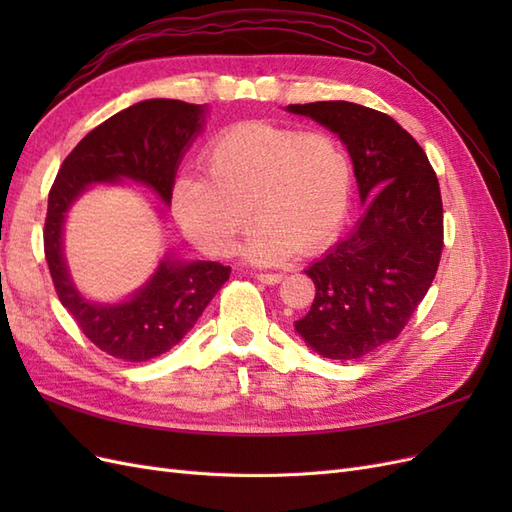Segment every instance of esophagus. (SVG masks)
Masks as SVG:
<instances>
[{
    "mask_svg": "<svg viewBox=\"0 0 512 512\" xmlns=\"http://www.w3.org/2000/svg\"><path fill=\"white\" fill-rule=\"evenodd\" d=\"M254 277H256L258 282H262V284L275 286V284H280L284 280V273H256Z\"/></svg>",
    "mask_w": 512,
    "mask_h": 512,
    "instance_id": "34e87169",
    "label": "esophagus"
}]
</instances>
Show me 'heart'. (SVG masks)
I'll list each match as a JSON object with an SVG mask.
<instances>
[{
    "label": "heart",
    "mask_w": 512,
    "mask_h": 512,
    "mask_svg": "<svg viewBox=\"0 0 512 512\" xmlns=\"http://www.w3.org/2000/svg\"><path fill=\"white\" fill-rule=\"evenodd\" d=\"M203 164L207 177L181 175L170 205L185 235L207 254L228 256L250 213L258 224L243 254L256 265H277L294 250L314 254L344 224L352 168L329 132L237 123L205 147Z\"/></svg>",
    "instance_id": "heart-1"
}]
</instances>
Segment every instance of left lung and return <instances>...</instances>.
<instances>
[{
    "instance_id": "8db88e82",
    "label": "left lung",
    "mask_w": 512,
    "mask_h": 512,
    "mask_svg": "<svg viewBox=\"0 0 512 512\" xmlns=\"http://www.w3.org/2000/svg\"><path fill=\"white\" fill-rule=\"evenodd\" d=\"M339 136L365 211L350 235L305 269L316 286L294 331L324 359L354 361L395 339L423 301L442 254L438 177L414 138L354 102L290 104Z\"/></svg>"
}]
</instances>
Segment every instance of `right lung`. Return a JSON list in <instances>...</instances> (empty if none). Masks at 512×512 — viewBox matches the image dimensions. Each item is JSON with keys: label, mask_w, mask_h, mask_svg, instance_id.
<instances>
[{"label": "right lung", "mask_w": 512, "mask_h": 512, "mask_svg": "<svg viewBox=\"0 0 512 512\" xmlns=\"http://www.w3.org/2000/svg\"><path fill=\"white\" fill-rule=\"evenodd\" d=\"M207 104L153 98L123 108L91 130L61 164L49 194L44 254L57 297L81 331L106 354L143 363L177 346L203 316L230 275L211 260H188L166 252L149 280L126 299L100 303L76 288L66 254L68 211L96 185H145L164 205L185 151L205 130Z\"/></svg>", "instance_id": "1"}]
</instances>
